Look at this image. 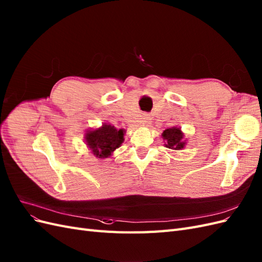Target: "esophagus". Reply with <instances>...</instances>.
Masks as SVG:
<instances>
[{"instance_id": "obj_1", "label": "esophagus", "mask_w": 262, "mask_h": 262, "mask_svg": "<svg viewBox=\"0 0 262 262\" xmlns=\"http://www.w3.org/2000/svg\"><path fill=\"white\" fill-rule=\"evenodd\" d=\"M150 120H151V118L148 117L147 115H145V116H143L142 120H141V122H142L143 124H148V123H150Z\"/></svg>"}]
</instances>
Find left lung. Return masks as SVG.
Segmentation results:
<instances>
[{
	"mask_svg": "<svg viewBox=\"0 0 262 262\" xmlns=\"http://www.w3.org/2000/svg\"><path fill=\"white\" fill-rule=\"evenodd\" d=\"M162 137L165 141V146L171 150H182L185 146V140H184V133L180 128H169L163 131Z\"/></svg>",
	"mask_w": 262,
	"mask_h": 262,
	"instance_id": "1",
	"label": "left lung"
}]
</instances>
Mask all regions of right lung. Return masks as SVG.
Returning a JSON list of instances; mask_svg holds the SVG:
<instances>
[{"mask_svg": "<svg viewBox=\"0 0 262 262\" xmlns=\"http://www.w3.org/2000/svg\"><path fill=\"white\" fill-rule=\"evenodd\" d=\"M124 130L116 129L114 125L103 123L102 126L88 131L84 142L98 159H107L124 141Z\"/></svg>", "mask_w": 262, "mask_h": 262, "instance_id": "right-lung-1", "label": "right lung"}]
</instances>
